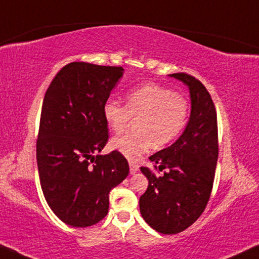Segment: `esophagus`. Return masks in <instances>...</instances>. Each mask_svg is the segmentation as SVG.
<instances>
[{
	"label": "esophagus",
	"instance_id": "esophagus-1",
	"mask_svg": "<svg viewBox=\"0 0 259 259\" xmlns=\"http://www.w3.org/2000/svg\"><path fill=\"white\" fill-rule=\"evenodd\" d=\"M138 171H139V165L134 164V162H131V164H130V173H131V175H136Z\"/></svg>",
	"mask_w": 259,
	"mask_h": 259
}]
</instances>
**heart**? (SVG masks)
Returning <instances> with one entry per match:
<instances>
[{
	"instance_id": "obj_1",
	"label": "heart",
	"mask_w": 259,
	"mask_h": 259,
	"mask_svg": "<svg viewBox=\"0 0 259 259\" xmlns=\"http://www.w3.org/2000/svg\"><path fill=\"white\" fill-rule=\"evenodd\" d=\"M102 114L109 128L122 132L131 119H139V133L113 138L111 146L130 161H137L153 146L164 147L172 143L185 128L190 116L189 102L169 88L147 83L130 91L126 106L107 100Z\"/></svg>"
}]
</instances>
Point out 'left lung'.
Segmentation results:
<instances>
[{
    "label": "left lung",
    "instance_id": "1",
    "mask_svg": "<svg viewBox=\"0 0 259 259\" xmlns=\"http://www.w3.org/2000/svg\"><path fill=\"white\" fill-rule=\"evenodd\" d=\"M189 87L191 115L171 146L151 155L154 168L167 169L157 177L140 167L148 187L140 197V212L155 231L176 235L200 217L210 199L218 159V126L214 104L199 80L186 73L169 74Z\"/></svg>",
    "mask_w": 259,
    "mask_h": 259
}]
</instances>
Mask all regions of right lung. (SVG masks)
<instances>
[{"instance_id":"1","label":"right lung","mask_w":259,"mask_h":259,"mask_svg":"<svg viewBox=\"0 0 259 259\" xmlns=\"http://www.w3.org/2000/svg\"><path fill=\"white\" fill-rule=\"evenodd\" d=\"M122 72V67L68 63L45 94L36 141L41 189L52 211L74 228L104 219L109 191L130 173L118 151L95 155L108 141L102 107Z\"/></svg>"}]
</instances>
